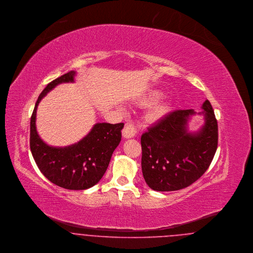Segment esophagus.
<instances>
[{
    "mask_svg": "<svg viewBox=\"0 0 253 253\" xmlns=\"http://www.w3.org/2000/svg\"><path fill=\"white\" fill-rule=\"evenodd\" d=\"M136 128L134 127V124L132 123H126L123 130H122V135L125 138H131L134 137L135 134H136Z\"/></svg>",
    "mask_w": 253,
    "mask_h": 253,
    "instance_id": "34e87169",
    "label": "esophagus"
}]
</instances>
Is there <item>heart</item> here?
<instances>
[{"mask_svg": "<svg viewBox=\"0 0 253 253\" xmlns=\"http://www.w3.org/2000/svg\"><path fill=\"white\" fill-rule=\"evenodd\" d=\"M162 96V92L160 90H152L149 93H147L143 98H142V102L145 104H150V103H154L156 102L160 97ZM169 106L165 102H162L160 104L157 105L153 111L151 112V118L152 119H160L163 116H164L167 112H168Z\"/></svg>", "mask_w": 253, "mask_h": 253, "instance_id": "heart-1", "label": "heart"}]
</instances>
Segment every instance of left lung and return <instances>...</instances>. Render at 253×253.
Wrapping results in <instances>:
<instances>
[{
    "label": "left lung",
    "mask_w": 253,
    "mask_h": 253,
    "mask_svg": "<svg viewBox=\"0 0 253 253\" xmlns=\"http://www.w3.org/2000/svg\"><path fill=\"white\" fill-rule=\"evenodd\" d=\"M205 124L189 132L187 123L196 112L176 110L141 135V168L149 187L175 191L191 185L211 164L218 146V124L208 100L203 104Z\"/></svg>",
    "instance_id": "obj_1"
}]
</instances>
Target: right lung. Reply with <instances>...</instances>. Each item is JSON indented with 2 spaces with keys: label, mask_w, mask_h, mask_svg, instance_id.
<instances>
[{
  "label": "right lung",
  "mask_w": 253,
  "mask_h": 253,
  "mask_svg": "<svg viewBox=\"0 0 253 253\" xmlns=\"http://www.w3.org/2000/svg\"><path fill=\"white\" fill-rule=\"evenodd\" d=\"M75 71L46 85L40 93L30 119V150L42 174L52 183L69 190H84L95 185L109 166L121 140L124 123H96L80 141L66 147L45 143L36 130V111L45 94L61 83L75 82Z\"/></svg>",
  "instance_id": "1"
}]
</instances>
